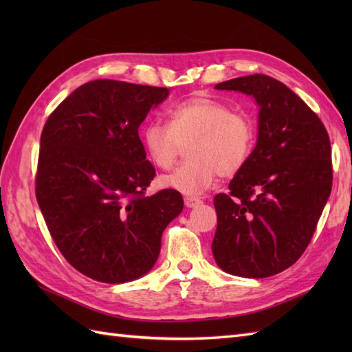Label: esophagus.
Returning <instances> with one entry per match:
<instances>
[{
	"mask_svg": "<svg viewBox=\"0 0 352 352\" xmlns=\"http://www.w3.org/2000/svg\"><path fill=\"white\" fill-rule=\"evenodd\" d=\"M201 203H203V201H201L199 198H195V197H186L184 198V204H186V207H189V208L197 207Z\"/></svg>",
	"mask_w": 352,
	"mask_h": 352,
	"instance_id": "esophagus-1",
	"label": "esophagus"
}]
</instances>
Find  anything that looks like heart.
Returning <instances> with one entry per match:
<instances>
[{
  "label": "heart",
  "instance_id": "obj_1",
  "mask_svg": "<svg viewBox=\"0 0 352 352\" xmlns=\"http://www.w3.org/2000/svg\"><path fill=\"white\" fill-rule=\"evenodd\" d=\"M168 116L169 124L162 119L146 122L142 142L149 160L160 169H169L183 145L192 142L189 162L160 178L164 188L186 195L210 189L219 175H234L248 162L256 145L254 119L210 96L198 95L178 102L169 109Z\"/></svg>",
  "mask_w": 352,
  "mask_h": 352
}]
</instances>
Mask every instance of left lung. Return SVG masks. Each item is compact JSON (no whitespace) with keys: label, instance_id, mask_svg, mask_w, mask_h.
Masks as SVG:
<instances>
[{"label":"left lung","instance_id":"obj_1","mask_svg":"<svg viewBox=\"0 0 352 352\" xmlns=\"http://www.w3.org/2000/svg\"><path fill=\"white\" fill-rule=\"evenodd\" d=\"M222 91L252 95L260 106L257 145L218 193L212 251L231 275L266 278L307 248L331 193V145L325 125L300 96L263 74L222 81Z\"/></svg>","mask_w":352,"mask_h":352}]
</instances>
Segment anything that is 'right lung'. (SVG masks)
Segmentation results:
<instances>
[{
    "label": "right lung",
    "mask_w": 352,
    "mask_h": 352,
    "mask_svg": "<svg viewBox=\"0 0 352 352\" xmlns=\"http://www.w3.org/2000/svg\"><path fill=\"white\" fill-rule=\"evenodd\" d=\"M168 95V87L94 80L43 125L37 204L58 251L89 278L118 284L146 274L163 230L183 210L178 190L146 197L155 169L139 125Z\"/></svg>",
    "instance_id": "obj_1"
}]
</instances>
